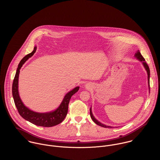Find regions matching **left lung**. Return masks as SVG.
<instances>
[{
	"label": "left lung",
	"mask_w": 160,
	"mask_h": 160,
	"mask_svg": "<svg viewBox=\"0 0 160 160\" xmlns=\"http://www.w3.org/2000/svg\"><path fill=\"white\" fill-rule=\"evenodd\" d=\"M135 57L137 58V60H138L139 61H140V62H142V64H143L144 68H145L147 72V74H148V86H149V89H150V68H149L148 65L147 64V63L145 62V58H144L143 57V56L141 55V53H140V52L139 50H137V52L136 53V54H135ZM90 115H91V117L92 119L93 120V121L95 124H97V125H98V126H102V127H103V128H112V126H106V125H105V124H103L100 122L99 121H98L94 118V116H93V114H92L91 107V108H90Z\"/></svg>",
	"instance_id": "left-lung-1"
}]
</instances>
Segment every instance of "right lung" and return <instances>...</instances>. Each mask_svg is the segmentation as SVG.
<instances>
[{
  "mask_svg": "<svg viewBox=\"0 0 160 160\" xmlns=\"http://www.w3.org/2000/svg\"><path fill=\"white\" fill-rule=\"evenodd\" d=\"M36 47H34V50L23 57L20 61L17 72L13 79L12 84V95L14 100L15 106L20 116L24 119L29 122L39 126L43 127H52L61 123L65 118L68 110V104L72 95L78 91L79 87H76L71 91L68 92L60 106L55 111L48 113H37L34 112L23 104L18 93V77L20 74V69L23 64L27 61L29 58L31 57L36 51Z\"/></svg>",
  "mask_w": 160,
  "mask_h": 160,
  "instance_id": "add662e5",
  "label": "right lung"
}]
</instances>
